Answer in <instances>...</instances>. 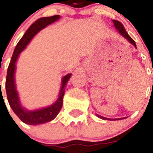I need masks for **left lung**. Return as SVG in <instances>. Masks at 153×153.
Wrapping results in <instances>:
<instances>
[{
	"label": "left lung",
	"mask_w": 153,
	"mask_h": 153,
	"mask_svg": "<svg viewBox=\"0 0 153 153\" xmlns=\"http://www.w3.org/2000/svg\"><path fill=\"white\" fill-rule=\"evenodd\" d=\"M113 22H114V27H115V28H116L117 31L119 32V33L122 36L124 37V38H126L127 40H128L130 44H132L133 45V46L135 47V48H137V46H136V43L135 41L133 40L132 38H131L129 36H128V34L126 32V29H125V27H124L123 25L121 24V22H119V21H117V20H113ZM97 116L99 117V118H102L103 119V120H108V121H116V120H120V119H122V118H117V119H110V118H107V117H104L102 116H100V115H97Z\"/></svg>",
	"instance_id": "obj_1"
}]
</instances>
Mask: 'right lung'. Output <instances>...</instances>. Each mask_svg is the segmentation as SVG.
I'll return each mask as SVG.
<instances>
[{
    "instance_id": "obj_1",
    "label": "right lung",
    "mask_w": 153,
    "mask_h": 153,
    "mask_svg": "<svg viewBox=\"0 0 153 153\" xmlns=\"http://www.w3.org/2000/svg\"><path fill=\"white\" fill-rule=\"evenodd\" d=\"M60 16L55 15L48 17H42L36 21H35L29 28L26 31L25 35L18 42L17 45L16 47L15 50L13 51V56L11 59L10 63L8 65V71H7V76H6L5 82V89L7 98H8V103L10 105L11 108L13 110L19 118L27 125H39L44 124L52 121L55 118L58 114L59 113L60 109L62 106V99L64 95L65 86L67 85V81L69 80L71 74H67L65 75L62 79V86L60 89L59 95L57 101L52 104L51 105L42 109H36V110H26L25 108H23L20 105L19 95H18L17 91L16 89L15 79H14V74L16 71V62L17 60L19 55L20 52L26 48L28 43L31 41V39L38 33L41 29L51 25L52 23L55 22L56 20L59 19Z\"/></svg>"
}]
</instances>
